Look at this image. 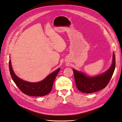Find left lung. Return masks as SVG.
I'll return each mask as SVG.
<instances>
[{
    "instance_id": "8db88e82",
    "label": "left lung",
    "mask_w": 122,
    "mask_h": 122,
    "mask_svg": "<svg viewBox=\"0 0 122 122\" xmlns=\"http://www.w3.org/2000/svg\"><path fill=\"white\" fill-rule=\"evenodd\" d=\"M115 66V55L113 53L112 64L110 68L103 74L94 77H89L81 72L73 69L76 87L81 92L86 93L94 92L104 88L110 82Z\"/></svg>"
}]
</instances>
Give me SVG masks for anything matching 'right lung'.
Instances as JSON below:
<instances>
[{
  "instance_id": "add662e5",
  "label": "right lung",
  "mask_w": 122,
  "mask_h": 122,
  "mask_svg": "<svg viewBox=\"0 0 122 122\" xmlns=\"http://www.w3.org/2000/svg\"><path fill=\"white\" fill-rule=\"evenodd\" d=\"M9 68L11 77L18 88L26 95L33 97L44 96L50 92L54 80L60 69L58 68L54 72L49 74L42 81L29 82L20 79L15 74L12 68L10 60L9 61Z\"/></svg>"
}]
</instances>
